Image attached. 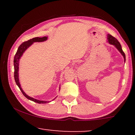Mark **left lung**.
Returning <instances> with one entry per match:
<instances>
[{
    "mask_svg": "<svg viewBox=\"0 0 135 135\" xmlns=\"http://www.w3.org/2000/svg\"><path fill=\"white\" fill-rule=\"evenodd\" d=\"M108 42L111 45H113L115 46V47L117 48V49L120 51V53L123 56V58H124V60L125 61V55L124 52H123L122 49V47L120 44L119 43V42L116 39L115 37H114L113 36H112L111 35L108 34Z\"/></svg>",
    "mask_w": 135,
    "mask_h": 135,
    "instance_id": "left-lung-1",
    "label": "left lung"
}]
</instances>
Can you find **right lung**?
I'll list each match as a JSON object with an SVG mask.
<instances>
[{
	"label": "right lung",
	"mask_w": 135,
	"mask_h": 135,
	"mask_svg": "<svg viewBox=\"0 0 135 135\" xmlns=\"http://www.w3.org/2000/svg\"><path fill=\"white\" fill-rule=\"evenodd\" d=\"M47 37H34L32 38V39H30L27 41H26L25 42H23V44H21L19 47H18V50L16 51L15 55L14 57V78H15V82L17 85L18 86V87L20 88V90H21L22 93L23 94V95L25 97L27 98L29 100H31L32 101H34L35 103H39V104H44V103H49V101H40L38 100V99H34L32 97H29L28 95H27L26 94L24 91L22 89L21 87V85H20V82H19V78H18V71H19V61L20 59L21 58V57L22 55H23V53L25 52L27 48L32 45V44L34 43V42H44L45 41V40H47Z\"/></svg>",
	"instance_id": "add662e5"
}]
</instances>
